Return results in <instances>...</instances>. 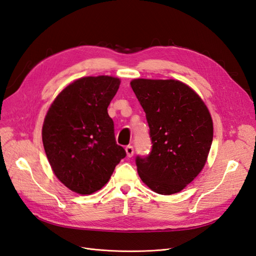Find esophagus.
I'll list each match as a JSON object with an SVG mask.
<instances>
[{
  "label": "esophagus",
  "instance_id": "esophagus-1",
  "mask_svg": "<svg viewBox=\"0 0 256 256\" xmlns=\"http://www.w3.org/2000/svg\"><path fill=\"white\" fill-rule=\"evenodd\" d=\"M125 150H126V154H127V157H132L134 156V147L132 146H127L126 148H125Z\"/></svg>",
  "mask_w": 256,
  "mask_h": 256
}]
</instances>
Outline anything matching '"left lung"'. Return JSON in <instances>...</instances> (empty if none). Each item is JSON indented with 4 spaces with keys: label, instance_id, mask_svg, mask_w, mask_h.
<instances>
[{
    "label": "left lung",
    "instance_id": "left-lung-1",
    "mask_svg": "<svg viewBox=\"0 0 256 256\" xmlns=\"http://www.w3.org/2000/svg\"><path fill=\"white\" fill-rule=\"evenodd\" d=\"M130 85L146 114L152 143L148 156L136 157L138 176L159 194L180 192L206 164L214 136L208 108L180 80L134 79Z\"/></svg>",
    "mask_w": 256,
    "mask_h": 256
}]
</instances>
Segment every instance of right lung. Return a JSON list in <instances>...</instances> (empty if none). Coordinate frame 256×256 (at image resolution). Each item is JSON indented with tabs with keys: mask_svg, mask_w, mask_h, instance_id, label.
Here are the masks:
<instances>
[{
	"mask_svg": "<svg viewBox=\"0 0 256 256\" xmlns=\"http://www.w3.org/2000/svg\"><path fill=\"white\" fill-rule=\"evenodd\" d=\"M120 80L83 76L53 100L42 125V143L52 171L78 194H92L109 182L126 152L115 142L108 106Z\"/></svg>",
	"mask_w": 256,
	"mask_h": 256,
	"instance_id": "right-lung-1",
	"label": "right lung"
}]
</instances>
